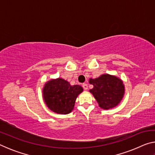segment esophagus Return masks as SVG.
Returning a JSON list of instances; mask_svg holds the SVG:
<instances>
[{"mask_svg": "<svg viewBox=\"0 0 155 155\" xmlns=\"http://www.w3.org/2000/svg\"><path fill=\"white\" fill-rule=\"evenodd\" d=\"M83 89L85 90H87V89H88V85H87V83H83Z\"/></svg>", "mask_w": 155, "mask_h": 155, "instance_id": "obj_1", "label": "esophagus"}]
</instances>
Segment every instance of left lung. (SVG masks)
Returning a JSON list of instances; mask_svg holds the SVG:
<instances>
[{"label": "left lung", "mask_w": 155, "mask_h": 155, "mask_svg": "<svg viewBox=\"0 0 155 155\" xmlns=\"http://www.w3.org/2000/svg\"><path fill=\"white\" fill-rule=\"evenodd\" d=\"M89 82L94 85L90 91L103 109L117 106L124 96V84L122 80L115 76L103 74L95 79L90 78Z\"/></svg>", "instance_id": "8db88e82"}]
</instances>
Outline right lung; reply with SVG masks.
Masks as SVG:
<instances>
[{"mask_svg":"<svg viewBox=\"0 0 155 155\" xmlns=\"http://www.w3.org/2000/svg\"><path fill=\"white\" fill-rule=\"evenodd\" d=\"M83 91L80 85H70L63 78L49 81L43 89V97L47 107L54 113L68 114L72 111L78 94Z\"/></svg>","mask_w":155,"mask_h":155,"instance_id":"1","label":"right lung"}]
</instances>
